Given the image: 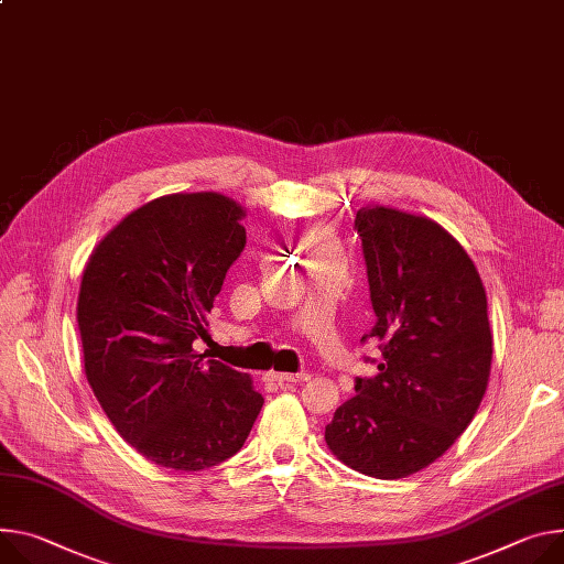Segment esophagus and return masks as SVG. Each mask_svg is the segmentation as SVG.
I'll return each instance as SVG.
<instances>
[{
    "instance_id": "esophagus-1",
    "label": "esophagus",
    "mask_w": 564,
    "mask_h": 564,
    "mask_svg": "<svg viewBox=\"0 0 564 564\" xmlns=\"http://www.w3.org/2000/svg\"><path fill=\"white\" fill-rule=\"evenodd\" d=\"M270 378L279 384H301V382H308L311 373L308 371H301V373H270Z\"/></svg>"
}]
</instances>
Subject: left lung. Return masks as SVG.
Returning a JSON list of instances; mask_svg holds the SVG:
<instances>
[{
    "label": "left lung",
    "mask_w": 564,
    "mask_h": 564,
    "mask_svg": "<svg viewBox=\"0 0 564 564\" xmlns=\"http://www.w3.org/2000/svg\"><path fill=\"white\" fill-rule=\"evenodd\" d=\"M362 238L373 328L382 348L376 378L326 425L328 449L376 477L414 475L452 447L475 419L490 378L492 333L481 276L438 223L389 207L355 216Z\"/></svg>",
    "instance_id": "8db88e82"
}]
</instances>
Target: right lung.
<instances>
[{
	"label": "right lung",
	"mask_w": 564,
	"mask_h": 564,
	"mask_svg": "<svg viewBox=\"0 0 564 564\" xmlns=\"http://www.w3.org/2000/svg\"><path fill=\"white\" fill-rule=\"evenodd\" d=\"M242 218L214 191L162 195L128 214L83 270L87 382L121 438L162 468L223 464L263 406L247 373L193 348L245 249Z\"/></svg>",
	"instance_id": "right-lung-1"
}]
</instances>
